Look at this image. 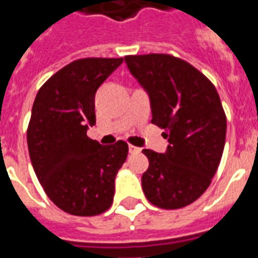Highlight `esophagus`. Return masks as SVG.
<instances>
[{"instance_id": "obj_1", "label": "esophagus", "mask_w": 258, "mask_h": 258, "mask_svg": "<svg viewBox=\"0 0 258 258\" xmlns=\"http://www.w3.org/2000/svg\"><path fill=\"white\" fill-rule=\"evenodd\" d=\"M128 150L131 154H135V153H139V151H141V149L137 146H134V145H128Z\"/></svg>"}]
</instances>
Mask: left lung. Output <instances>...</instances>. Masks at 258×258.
Listing matches in <instances>:
<instances>
[{
    "instance_id": "left-lung-1",
    "label": "left lung",
    "mask_w": 258,
    "mask_h": 258,
    "mask_svg": "<svg viewBox=\"0 0 258 258\" xmlns=\"http://www.w3.org/2000/svg\"><path fill=\"white\" fill-rule=\"evenodd\" d=\"M130 72L147 90L151 123L165 130L166 153L145 149L142 176L147 200L164 210L194 203L219 166L226 141V115L215 86L203 73L169 54L127 55Z\"/></svg>"
}]
</instances>
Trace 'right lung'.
Here are the masks:
<instances>
[{
	"label": "right lung",
	"instance_id": "obj_1",
	"mask_svg": "<svg viewBox=\"0 0 258 258\" xmlns=\"http://www.w3.org/2000/svg\"><path fill=\"white\" fill-rule=\"evenodd\" d=\"M123 58L73 60L47 80L27 130L29 158L43 189L68 214L100 215L111 207L115 177L128 154L117 141L103 146L86 135L96 124L94 96Z\"/></svg>",
	"mask_w": 258,
	"mask_h": 258
}]
</instances>
